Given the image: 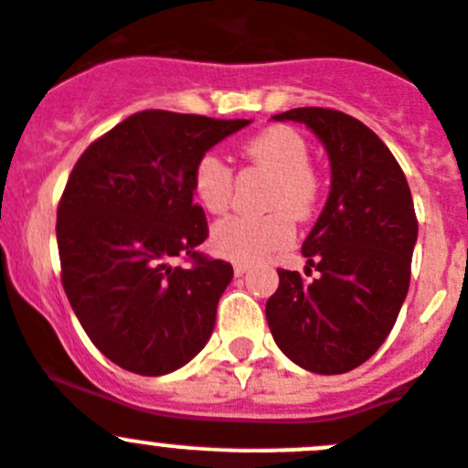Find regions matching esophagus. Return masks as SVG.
<instances>
[{"label": "esophagus", "mask_w": 468, "mask_h": 468, "mask_svg": "<svg viewBox=\"0 0 468 468\" xmlns=\"http://www.w3.org/2000/svg\"><path fill=\"white\" fill-rule=\"evenodd\" d=\"M233 272H235V277H244V274L249 272V265L247 263H235Z\"/></svg>", "instance_id": "1"}]
</instances>
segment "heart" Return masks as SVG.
Segmentation results:
<instances>
[{"mask_svg": "<svg viewBox=\"0 0 468 468\" xmlns=\"http://www.w3.org/2000/svg\"><path fill=\"white\" fill-rule=\"evenodd\" d=\"M256 168L272 175L265 214H235L212 229L209 244L219 256L238 263H256L279 251L295 238L294 219H307L318 200V180L309 168V147L303 135L291 126H270L242 147ZM194 196L203 209L226 212L233 198V170L224 156L205 152L191 173Z\"/></svg>", "mask_w": 468, "mask_h": 468, "instance_id": "heart-1", "label": "heart"}]
</instances>
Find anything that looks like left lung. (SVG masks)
Wrapping results in <instances>:
<instances>
[{
    "instance_id": "8db88e82",
    "label": "left lung",
    "mask_w": 468,
    "mask_h": 468,
    "mask_svg": "<svg viewBox=\"0 0 468 468\" xmlns=\"http://www.w3.org/2000/svg\"><path fill=\"white\" fill-rule=\"evenodd\" d=\"M272 120L314 131L330 159V194L303 244L316 279L279 270L265 304L270 333L307 372H351L386 342L409 293L418 239L411 189L392 152L356 117L293 108Z\"/></svg>"
}]
</instances>
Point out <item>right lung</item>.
Listing matches in <instances>:
<instances>
[{
    "mask_svg": "<svg viewBox=\"0 0 468 468\" xmlns=\"http://www.w3.org/2000/svg\"><path fill=\"white\" fill-rule=\"evenodd\" d=\"M247 124L135 112L91 143L69 175L57 209L64 291L91 344L126 372L164 377L212 337L233 268L196 251L207 221L191 173ZM177 255L195 265L173 266Z\"/></svg>",
    "mask_w": 468,
    "mask_h": 468,
    "instance_id": "obj_1",
    "label": "right lung"
}]
</instances>
